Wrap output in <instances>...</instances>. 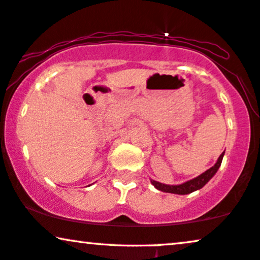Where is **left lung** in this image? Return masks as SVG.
I'll use <instances>...</instances> for the list:
<instances>
[{"instance_id": "left-lung-1", "label": "left lung", "mask_w": 260, "mask_h": 260, "mask_svg": "<svg viewBox=\"0 0 260 260\" xmlns=\"http://www.w3.org/2000/svg\"><path fill=\"white\" fill-rule=\"evenodd\" d=\"M223 154H224V152H222V153L220 154V157H219V159H217V161L215 162V165L212 166V168L208 169V170L203 172L202 175L197 176L196 178L190 179V181H188V182L182 183V184L168 185V184H162V183H159L157 181H153V179H151V183L154 185L155 189L160 190V191H164V192L177 193V195H186V193L193 192V191H196V190L203 188V186H205L207 183H208L210 179L213 178V176L216 174L217 170H219L221 162H222Z\"/></svg>"}]
</instances>
